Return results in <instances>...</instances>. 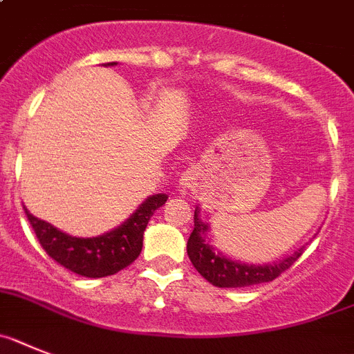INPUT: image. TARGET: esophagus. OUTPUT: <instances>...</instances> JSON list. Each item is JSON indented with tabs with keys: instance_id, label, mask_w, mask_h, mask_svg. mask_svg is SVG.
I'll list each match as a JSON object with an SVG mask.
<instances>
[{
	"instance_id": "34e87169",
	"label": "esophagus",
	"mask_w": 354,
	"mask_h": 354,
	"mask_svg": "<svg viewBox=\"0 0 354 354\" xmlns=\"http://www.w3.org/2000/svg\"><path fill=\"white\" fill-rule=\"evenodd\" d=\"M198 180H199L198 167H189L185 173L180 176V190L185 194L187 190L194 189V187L198 185Z\"/></svg>"
}]
</instances>
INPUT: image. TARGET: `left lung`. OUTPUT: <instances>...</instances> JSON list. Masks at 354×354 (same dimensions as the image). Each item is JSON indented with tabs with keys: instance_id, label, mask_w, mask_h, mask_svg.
Here are the masks:
<instances>
[{
	"instance_id": "8db88e82",
	"label": "left lung",
	"mask_w": 354,
	"mask_h": 354,
	"mask_svg": "<svg viewBox=\"0 0 354 354\" xmlns=\"http://www.w3.org/2000/svg\"><path fill=\"white\" fill-rule=\"evenodd\" d=\"M208 232H210V226L199 219V208L196 207L194 230H192L189 242H187V254H189L190 262L199 274L219 288H242L272 281L281 272L290 269L297 258L303 254V248H299L288 257L276 260L272 263H262V266L244 263L224 257L223 253L214 250V245H210V241H207Z\"/></svg>"
}]
</instances>
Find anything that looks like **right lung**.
<instances>
[{
	"instance_id": "add662e5",
	"label": "right lung",
	"mask_w": 354,
	"mask_h": 354,
	"mask_svg": "<svg viewBox=\"0 0 354 354\" xmlns=\"http://www.w3.org/2000/svg\"><path fill=\"white\" fill-rule=\"evenodd\" d=\"M103 66H118V62H109ZM167 198V194L149 196L118 228L91 239L67 235L55 228L53 224L30 214L26 207L24 212L42 250L55 262L85 278H104L115 274L137 260L142 251L144 230L155 210L165 205Z\"/></svg>"
}]
</instances>
